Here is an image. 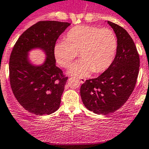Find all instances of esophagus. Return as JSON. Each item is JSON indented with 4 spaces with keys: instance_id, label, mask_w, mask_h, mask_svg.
I'll return each mask as SVG.
<instances>
[{
    "instance_id": "1",
    "label": "esophagus",
    "mask_w": 149,
    "mask_h": 149,
    "mask_svg": "<svg viewBox=\"0 0 149 149\" xmlns=\"http://www.w3.org/2000/svg\"><path fill=\"white\" fill-rule=\"evenodd\" d=\"M79 81H80V83H81V84H83V83H85V81H86V80H85V79H80V80H79Z\"/></svg>"
}]
</instances>
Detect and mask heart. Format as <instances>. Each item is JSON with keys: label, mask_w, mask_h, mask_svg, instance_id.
<instances>
[{"label": "heart", "mask_w": 149, "mask_h": 149, "mask_svg": "<svg viewBox=\"0 0 149 149\" xmlns=\"http://www.w3.org/2000/svg\"><path fill=\"white\" fill-rule=\"evenodd\" d=\"M117 47V38L111 30L80 25L68 31L65 41L55 45L53 53L58 64L63 68L70 67L79 53L81 60L69 69V73L83 77L92 72H105L114 61Z\"/></svg>", "instance_id": "obj_1"}]
</instances>
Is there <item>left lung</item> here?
Masks as SVG:
<instances>
[{
	"instance_id": "8db88e82",
	"label": "left lung",
	"mask_w": 149,
	"mask_h": 149,
	"mask_svg": "<svg viewBox=\"0 0 149 149\" xmlns=\"http://www.w3.org/2000/svg\"><path fill=\"white\" fill-rule=\"evenodd\" d=\"M116 33L118 47L111 66L98 77L87 80L80 87V96L88 110L107 115L122 107L132 93L139 73L137 48L127 31L107 21Z\"/></svg>"
}]
</instances>
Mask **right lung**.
<instances>
[{
  "mask_svg": "<svg viewBox=\"0 0 149 149\" xmlns=\"http://www.w3.org/2000/svg\"><path fill=\"white\" fill-rule=\"evenodd\" d=\"M69 22L40 21L22 33L14 46L9 59V79L15 97L26 110L39 116L49 115L60 107L67 77L56 64L53 49ZM39 49L46 58L34 65L28 55Z\"/></svg>",
  "mask_w": 149,
  "mask_h": 149,
  "instance_id": "1",
  "label": "right lung"
}]
</instances>
